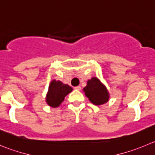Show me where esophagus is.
I'll list each match as a JSON object with an SVG mask.
<instances>
[{
  "label": "esophagus",
  "mask_w": 155,
  "mask_h": 155,
  "mask_svg": "<svg viewBox=\"0 0 155 155\" xmlns=\"http://www.w3.org/2000/svg\"><path fill=\"white\" fill-rule=\"evenodd\" d=\"M74 90H76V91H81V86L74 87Z\"/></svg>",
  "instance_id": "1"
}]
</instances>
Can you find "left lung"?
Listing matches in <instances>:
<instances>
[{"label":"left lung","mask_w":155,"mask_h":155,"mask_svg":"<svg viewBox=\"0 0 155 155\" xmlns=\"http://www.w3.org/2000/svg\"><path fill=\"white\" fill-rule=\"evenodd\" d=\"M84 92L89 101L97 106L106 104L110 98L107 87L97 78H92L88 80L87 84L84 88Z\"/></svg>","instance_id":"obj_1"}]
</instances>
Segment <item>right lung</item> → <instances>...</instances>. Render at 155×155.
Wrapping results in <instances>:
<instances>
[{
  "label": "right lung",
  "mask_w": 155,
  "mask_h": 155,
  "mask_svg": "<svg viewBox=\"0 0 155 155\" xmlns=\"http://www.w3.org/2000/svg\"><path fill=\"white\" fill-rule=\"evenodd\" d=\"M72 91V87L64 84L59 81L53 80L50 83L46 95V103L51 107L55 108L59 107L64 97Z\"/></svg>",
  "instance_id": "add662e5"
}]
</instances>
